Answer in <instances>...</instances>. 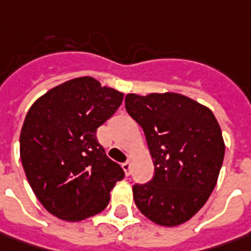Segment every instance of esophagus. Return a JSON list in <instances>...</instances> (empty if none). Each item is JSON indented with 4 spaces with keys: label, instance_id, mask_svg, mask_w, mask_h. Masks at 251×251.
<instances>
[{
    "label": "esophagus",
    "instance_id": "1",
    "mask_svg": "<svg viewBox=\"0 0 251 251\" xmlns=\"http://www.w3.org/2000/svg\"><path fill=\"white\" fill-rule=\"evenodd\" d=\"M122 168L125 171V175L126 176H129L130 175V168H132V164H130V161H126L122 164Z\"/></svg>",
    "mask_w": 251,
    "mask_h": 251
}]
</instances>
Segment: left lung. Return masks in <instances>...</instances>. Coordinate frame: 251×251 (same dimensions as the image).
Segmentation results:
<instances>
[{"instance_id":"obj_1","label":"left lung","mask_w":251,"mask_h":251,"mask_svg":"<svg viewBox=\"0 0 251 251\" xmlns=\"http://www.w3.org/2000/svg\"><path fill=\"white\" fill-rule=\"evenodd\" d=\"M125 107L143 127L154 160L151 180L134 183V203L158 225H180L217 185L225 154L220 125L207 107L176 93L127 94Z\"/></svg>"}]
</instances>
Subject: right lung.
Returning a JSON list of instances; mask_svg holds the SVG:
<instances>
[{"instance_id":"1","label":"right lung","mask_w":251,"mask_h":251,"mask_svg":"<svg viewBox=\"0 0 251 251\" xmlns=\"http://www.w3.org/2000/svg\"><path fill=\"white\" fill-rule=\"evenodd\" d=\"M124 94L84 76L47 91L29 109L21 132L26 177L48 212L82 221L101 212L125 176L97 140V127L121 107Z\"/></svg>"}]
</instances>
